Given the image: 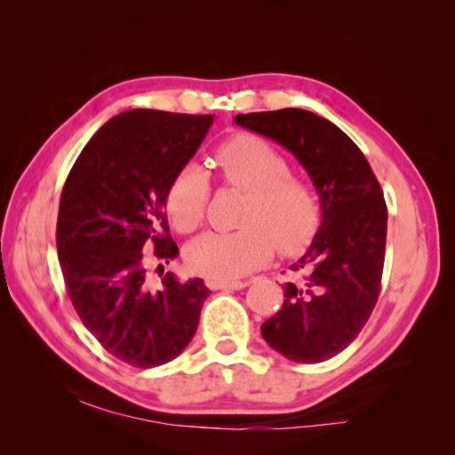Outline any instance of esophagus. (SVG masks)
Segmentation results:
<instances>
[{
    "instance_id": "esophagus-1",
    "label": "esophagus",
    "mask_w": 455,
    "mask_h": 455,
    "mask_svg": "<svg viewBox=\"0 0 455 455\" xmlns=\"http://www.w3.org/2000/svg\"><path fill=\"white\" fill-rule=\"evenodd\" d=\"M212 291H241L246 287L244 281H206Z\"/></svg>"
}]
</instances>
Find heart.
<instances>
[{
  "label": "heart",
  "instance_id": "heart-1",
  "mask_svg": "<svg viewBox=\"0 0 455 455\" xmlns=\"http://www.w3.org/2000/svg\"><path fill=\"white\" fill-rule=\"evenodd\" d=\"M217 164L228 187L246 192L235 233H206L187 249L190 271L212 281H233L273 257L305 251L321 222L313 184L291 174L287 158L255 134H238L217 150ZM211 179L203 166L184 164L166 192V214L179 233H192L204 219Z\"/></svg>",
  "mask_w": 455,
  "mask_h": 455
}]
</instances>
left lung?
<instances>
[{
  "label": "left lung",
  "mask_w": 455,
  "mask_h": 455,
  "mask_svg": "<svg viewBox=\"0 0 455 455\" xmlns=\"http://www.w3.org/2000/svg\"><path fill=\"white\" fill-rule=\"evenodd\" d=\"M238 126L295 154L321 198V228L291 268L283 307L260 331L265 341L297 363L335 357L371 315L381 291L387 206L357 144L333 122L301 108L238 114Z\"/></svg>",
  "instance_id": "obj_1"
}]
</instances>
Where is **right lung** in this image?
Here are the masks:
<instances>
[{"mask_svg": "<svg viewBox=\"0 0 455 455\" xmlns=\"http://www.w3.org/2000/svg\"><path fill=\"white\" fill-rule=\"evenodd\" d=\"M211 114L122 112L92 136L60 198L58 257L76 313L102 347L140 369L172 361L190 343L211 291L166 273L156 290L146 250L168 265L179 255L166 192L195 156Z\"/></svg>", "mask_w": 455, "mask_h": 455, "instance_id": "1", "label": "right lung"}]
</instances>
